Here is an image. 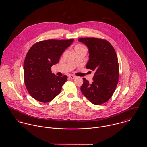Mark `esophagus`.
<instances>
[{
    "mask_svg": "<svg viewBox=\"0 0 147 147\" xmlns=\"http://www.w3.org/2000/svg\"><path fill=\"white\" fill-rule=\"evenodd\" d=\"M69 78L70 79H75L76 78V76L75 75H69Z\"/></svg>",
    "mask_w": 147,
    "mask_h": 147,
    "instance_id": "34e87169",
    "label": "esophagus"
}]
</instances>
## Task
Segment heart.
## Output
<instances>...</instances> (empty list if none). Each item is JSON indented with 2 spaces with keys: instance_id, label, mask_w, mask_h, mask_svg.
Wrapping results in <instances>:
<instances>
[{
  "instance_id": "1",
  "label": "heart",
  "mask_w": 147,
  "mask_h": 147,
  "mask_svg": "<svg viewBox=\"0 0 147 147\" xmlns=\"http://www.w3.org/2000/svg\"><path fill=\"white\" fill-rule=\"evenodd\" d=\"M83 47H84L83 46H82L81 45H76L75 47V50H76V49H80V48H83Z\"/></svg>"
}]
</instances>
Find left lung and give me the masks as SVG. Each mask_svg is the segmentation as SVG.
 Instances as JSON below:
<instances>
[{
	"mask_svg": "<svg viewBox=\"0 0 147 147\" xmlns=\"http://www.w3.org/2000/svg\"><path fill=\"white\" fill-rule=\"evenodd\" d=\"M78 41L88 47L89 59L86 67L95 72L92 83L83 78L82 93L93 104L101 105L111 97L118 82L117 54L113 46L104 39L86 37Z\"/></svg>",
	"mask_w": 147,
	"mask_h": 147,
	"instance_id": "1",
	"label": "left lung"
}]
</instances>
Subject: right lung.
I'll return each instance as SVG.
<instances>
[{
	"label": "right lung",
	"mask_w": 147,
	"mask_h": 147,
	"mask_svg": "<svg viewBox=\"0 0 147 147\" xmlns=\"http://www.w3.org/2000/svg\"><path fill=\"white\" fill-rule=\"evenodd\" d=\"M70 40H47L37 42L28 51L24 63V83L30 95L46 103L58 96L67 76H56L51 67L59 62L64 51L74 42Z\"/></svg>",
	"instance_id": "obj_1"
}]
</instances>
